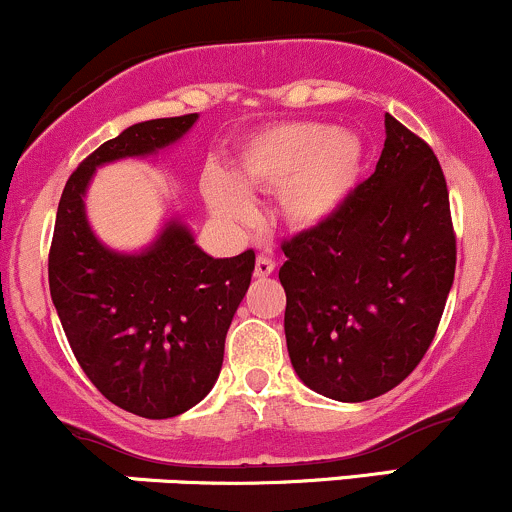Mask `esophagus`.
Listing matches in <instances>:
<instances>
[{"instance_id": "obj_1", "label": "esophagus", "mask_w": 512, "mask_h": 512, "mask_svg": "<svg viewBox=\"0 0 512 512\" xmlns=\"http://www.w3.org/2000/svg\"><path fill=\"white\" fill-rule=\"evenodd\" d=\"M273 271H276V261H273V258H268V256L256 258V268H254L256 278H268Z\"/></svg>"}]
</instances>
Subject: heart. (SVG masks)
<instances>
[{"mask_svg":"<svg viewBox=\"0 0 512 512\" xmlns=\"http://www.w3.org/2000/svg\"><path fill=\"white\" fill-rule=\"evenodd\" d=\"M364 144L354 131L320 122L278 124L254 136L234 158L232 175L212 173L205 200L214 217L246 222L244 190H278V207L295 229H315L342 210L359 183Z\"/></svg>","mask_w":512,"mask_h":512,"instance_id":"1","label":"heart"}]
</instances>
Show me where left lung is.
Returning a JSON list of instances; mask_svg holds the SVG:
<instances>
[{
    "mask_svg": "<svg viewBox=\"0 0 512 512\" xmlns=\"http://www.w3.org/2000/svg\"><path fill=\"white\" fill-rule=\"evenodd\" d=\"M283 251L285 342L300 381L339 403L388 393L430 349L454 283L449 192L432 148L386 114L371 178Z\"/></svg>",
    "mask_w": 512,
    "mask_h": 512,
    "instance_id": "left-lung-1",
    "label": "left lung"
}]
</instances>
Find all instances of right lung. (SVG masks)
Wrapping results in <instances>:
<instances>
[{
  "label": "right lung",
  "instance_id": "1",
  "mask_svg": "<svg viewBox=\"0 0 512 512\" xmlns=\"http://www.w3.org/2000/svg\"><path fill=\"white\" fill-rule=\"evenodd\" d=\"M197 114L131 124L70 175L58 202L48 285L75 359L122 410L166 420L217 383L224 339L249 290L256 254L212 258L180 217L151 244L117 251L90 227L85 195L95 170L175 146Z\"/></svg>",
  "mask_w": 512,
  "mask_h": 512
}]
</instances>
